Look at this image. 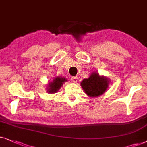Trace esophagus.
Listing matches in <instances>:
<instances>
[{"label": "esophagus", "instance_id": "obj_1", "mask_svg": "<svg viewBox=\"0 0 147 147\" xmlns=\"http://www.w3.org/2000/svg\"><path fill=\"white\" fill-rule=\"evenodd\" d=\"M71 80L73 82H75V83H77V80H78V78H77V77H71Z\"/></svg>", "mask_w": 147, "mask_h": 147}]
</instances>
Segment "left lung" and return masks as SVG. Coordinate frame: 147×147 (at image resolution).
Masks as SVG:
<instances>
[{
  "instance_id": "left-lung-1",
  "label": "left lung",
  "mask_w": 147,
  "mask_h": 147,
  "mask_svg": "<svg viewBox=\"0 0 147 147\" xmlns=\"http://www.w3.org/2000/svg\"><path fill=\"white\" fill-rule=\"evenodd\" d=\"M109 81L97 72H93L88 79H84L81 85L88 96L95 97L102 95L108 88Z\"/></svg>"
}]
</instances>
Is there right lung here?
Here are the masks:
<instances>
[{"mask_svg": "<svg viewBox=\"0 0 147 147\" xmlns=\"http://www.w3.org/2000/svg\"><path fill=\"white\" fill-rule=\"evenodd\" d=\"M67 81L65 78L63 77H56L53 79V81L48 83V86L47 87L48 93H54L58 92V90L60 89L63 83Z\"/></svg>", "mask_w": 147, "mask_h": 147, "instance_id": "add662e5", "label": "right lung"}]
</instances>
